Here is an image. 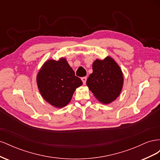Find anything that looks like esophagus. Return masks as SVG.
<instances>
[{
	"mask_svg": "<svg viewBox=\"0 0 160 160\" xmlns=\"http://www.w3.org/2000/svg\"><path fill=\"white\" fill-rule=\"evenodd\" d=\"M81 80H82V81H83V85H85V83H86V81H87V77H82V78H81Z\"/></svg>",
	"mask_w": 160,
	"mask_h": 160,
	"instance_id": "esophagus-1",
	"label": "esophagus"
}]
</instances>
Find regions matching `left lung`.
<instances>
[{"label": "left lung", "mask_w": 160, "mask_h": 160, "mask_svg": "<svg viewBox=\"0 0 160 160\" xmlns=\"http://www.w3.org/2000/svg\"><path fill=\"white\" fill-rule=\"evenodd\" d=\"M93 72L87 80V85L95 98L103 104H109L117 99L123 85V75L112 57L94 61Z\"/></svg>", "instance_id": "8db88e82"}]
</instances>
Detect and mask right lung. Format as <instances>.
<instances>
[{
    "label": "right lung",
    "mask_w": 160,
    "mask_h": 160,
    "mask_svg": "<svg viewBox=\"0 0 160 160\" xmlns=\"http://www.w3.org/2000/svg\"><path fill=\"white\" fill-rule=\"evenodd\" d=\"M37 83L42 98L57 108L68 104L76 89L83 84L63 57L47 60L38 72Z\"/></svg>",
    "instance_id": "1"
}]
</instances>
